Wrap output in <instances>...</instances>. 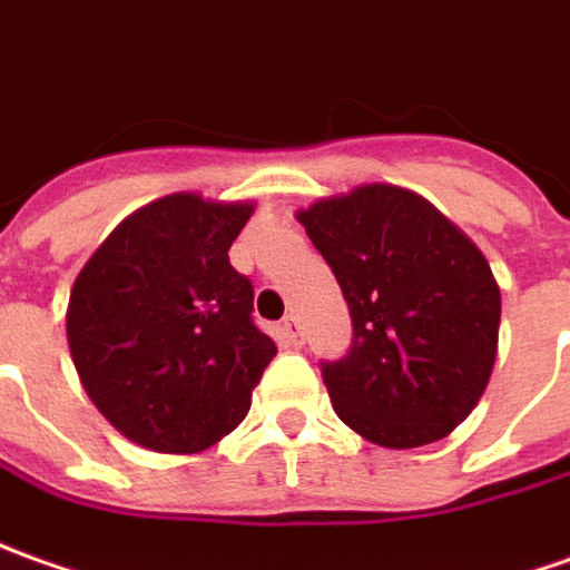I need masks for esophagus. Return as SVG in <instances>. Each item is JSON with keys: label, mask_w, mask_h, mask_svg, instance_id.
<instances>
[{"label": "esophagus", "mask_w": 570, "mask_h": 570, "mask_svg": "<svg viewBox=\"0 0 570 570\" xmlns=\"http://www.w3.org/2000/svg\"><path fill=\"white\" fill-rule=\"evenodd\" d=\"M277 336H281V343H286V346H299V343H302L299 317H296V315L284 317V321L277 324Z\"/></svg>", "instance_id": "34e87169"}]
</instances>
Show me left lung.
I'll return each instance as SVG.
<instances>
[{
    "instance_id": "1",
    "label": "left lung",
    "mask_w": 570,
    "mask_h": 570,
    "mask_svg": "<svg viewBox=\"0 0 570 570\" xmlns=\"http://www.w3.org/2000/svg\"><path fill=\"white\" fill-rule=\"evenodd\" d=\"M296 218L352 315L350 352L321 362L340 421L386 449L443 440L497 362L502 299L483 253L428 199L390 184L317 199Z\"/></svg>"
}]
</instances>
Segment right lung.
I'll return each mask as SVG.
<instances>
[{
  "label": "right lung",
  "mask_w": 570,
  "mask_h": 570,
  "mask_svg": "<svg viewBox=\"0 0 570 570\" xmlns=\"http://www.w3.org/2000/svg\"><path fill=\"white\" fill-rule=\"evenodd\" d=\"M253 203L171 193L106 236L77 274L68 346L92 405L153 452H203L253 405L277 346L227 249Z\"/></svg>",
  "instance_id": "1"
}]
</instances>
